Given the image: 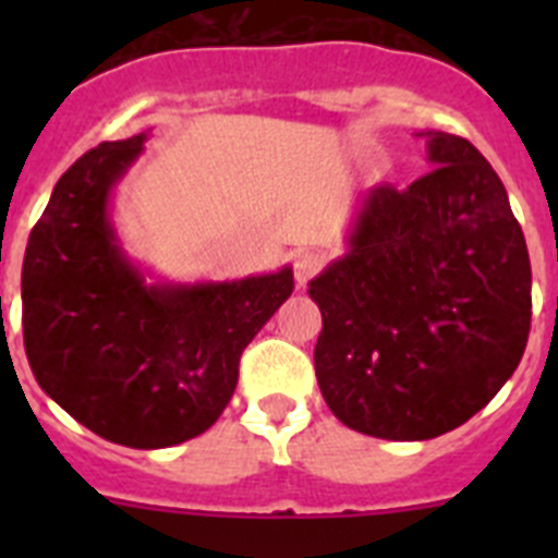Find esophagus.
Segmentation results:
<instances>
[{"label": "esophagus", "mask_w": 558, "mask_h": 558, "mask_svg": "<svg viewBox=\"0 0 558 558\" xmlns=\"http://www.w3.org/2000/svg\"><path fill=\"white\" fill-rule=\"evenodd\" d=\"M318 268H322V256L315 254V251H299L293 259V274H295V282H299V288H304V284H307L310 279L318 274Z\"/></svg>", "instance_id": "esophagus-1"}]
</instances>
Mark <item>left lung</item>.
I'll use <instances>...</instances> for the list:
<instances>
[{
    "label": "left lung",
    "instance_id": "8db88e82",
    "mask_svg": "<svg viewBox=\"0 0 558 558\" xmlns=\"http://www.w3.org/2000/svg\"><path fill=\"white\" fill-rule=\"evenodd\" d=\"M433 170L360 198L347 254L310 282L315 377L347 427L388 441L456 430L506 386L531 329V259L472 142L427 131Z\"/></svg>",
    "mask_w": 558,
    "mask_h": 558
}]
</instances>
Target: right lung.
<instances>
[{"label":"right lung","mask_w":558,"mask_h":558,"mask_svg":"<svg viewBox=\"0 0 558 558\" xmlns=\"http://www.w3.org/2000/svg\"><path fill=\"white\" fill-rule=\"evenodd\" d=\"M147 133L102 142L58 179L22 265L24 352L38 386L106 441L181 445L229 405L240 354L293 293V268L231 282H145L111 192Z\"/></svg>","instance_id":"1"}]
</instances>
